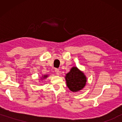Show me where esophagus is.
Returning <instances> with one entry per match:
<instances>
[{
    "label": "esophagus",
    "instance_id": "34e87169",
    "mask_svg": "<svg viewBox=\"0 0 122 122\" xmlns=\"http://www.w3.org/2000/svg\"><path fill=\"white\" fill-rule=\"evenodd\" d=\"M55 72H56V74H57V75L60 74V71H59V69H55Z\"/></svg>",
    "mask_w": 122,
    "mask_h": 122
}]
</instances>
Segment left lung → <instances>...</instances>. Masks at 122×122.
<instances>
[{
	"mask_svg": "<svg viewBox=\"0 0 122 122\" xmlns=\"http://www.w3.org/2000/svg\"><path fill=\"white\" fill-rule=\"evenodd\" d=\"M65 78L66 86L71 92L81 91L86 84V78L84 73L75 66L71 68Z\"/></svg>",
	"mask_w": 122,
	"mask_h": 122,
	"instance_id": "1",
	"label": "left lung"
}]
</instances>
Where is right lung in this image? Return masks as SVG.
<instances>
[{
  "label": "right lung",
  "instance_id": "obj_1",
  "mask_svg": "<svg viewBox=\"0 0 122 122\" xmlns=\"http://www.w3.org/2000/svg\"><path fill=\"white\" fill-rule=\"evenodd\" d=\"M48 77V75H44V76H42V78H41V79H46V78Z\"/></svg>",
  "mask_w": 122,
  "mask_h": 122
}]
</instances>
